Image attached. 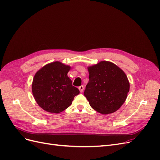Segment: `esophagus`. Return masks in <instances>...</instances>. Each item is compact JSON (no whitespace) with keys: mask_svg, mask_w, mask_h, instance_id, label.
Wrapping results in <instances>:
<instances>
[{"mask_svg":"<svg viewBox=\"0 0 160 160\" xmlns=\"http://www.w3.org/2000/svg\"><path fill=\"white\" fill-rule=\"evenodd\" d=\"M79 91H80L81 93H82V92H83V90H84V87H83V85H81V86H79Z\"/></svg>","mask_w":160,"mask_h":160,"instance_id":"1","label":"esophagus"}]
</instances>
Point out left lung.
Returning <instances> with one entry per match:
<instances>
[{"instance_id": "left-lung-1", "label": "left lung", "mask_w": 160, "mask_h": 160, "mask_svg": "<svg viewBox=\"0 0 160 160\" xmlns=\"http://www.w3.org/2000/svg\"><path fill=\"white\" fill-rule=\"evenodd\" d=\"M89 80L84 95L91 107L101 114L118 110L128 97L129 82L122 69L109 61L88 67Z\"/></svg>"}]
</instances>
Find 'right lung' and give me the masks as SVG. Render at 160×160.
<instances>
[{
  "mask_svg": "<svg viewBox=\"0 0 160 160\" xmlns=\"http://www.w3.org/2000/svg\"><path fill=\"white\" fill-rule=\"evenodd\" d=\"M71 67L55 61L45 65L34 76L32 92L37 104L50 113H59L72 104L79 90L67 76Z\"/></svg>",
  "mask_w": 160,
  "mask_h": 160,
  "instance_id": "1",
  "label": "right lung"
}]
</instances>
